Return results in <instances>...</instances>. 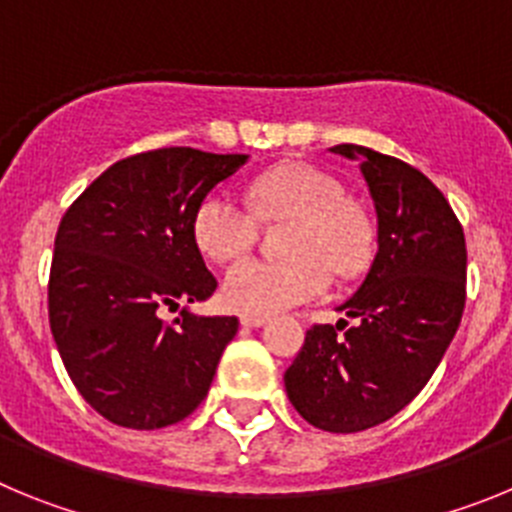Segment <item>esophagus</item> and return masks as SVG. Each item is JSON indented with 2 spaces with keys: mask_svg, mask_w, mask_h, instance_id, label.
<instances>
[{
  "mask_svg": "<svg viewBox=\"0 0 512 512\" xmlns=\"http://www.w3.org/2000/svg\"><path fill=\"white\" fill-rule=\"evenodd\" d=\"M266 320H269L266 315H241V325H246V328H261Z\"/></svg>",
  "mask_w": 512,
  "mask_h": 512,
  "instance_id": "1",
  "label": "esophagus"
}]
</instances>
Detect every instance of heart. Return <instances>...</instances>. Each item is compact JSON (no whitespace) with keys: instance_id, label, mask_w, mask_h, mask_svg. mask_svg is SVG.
<instances>
[{"instance_id":"1","label":"heart","mask_w":512,"mask_h":512,"mask_svg":"<svg viewBox=\"0 0 512 512\" xmlns=\"http://www.w3.org/2000/svg\"><path fill=\"white\" fill-rule=\"evenodd\" d=\"M251 205L266 220H289L284 259H243L223 277V302L235 312L269 315L320 300L330 271L356 277L372 253V225L346 200L336 176L307 164L266 171L251 184ZM194 241L212 261L238 259L256 241V220L228 192H210L192 220Z\"/></svg>"}]
</instances>
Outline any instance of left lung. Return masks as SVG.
Segmentation results:
<instances>
[{"mask_svg": "<svg viewBox=\"0 0 512 512\" xmlns=\"http://www.w3.org/2000/svg\"><path fill=\"white\" fill-rule=\"evenodd\" d=\"M330 151L361 158L377 256L338 307L359 323L312 325L284 387L310 425L359 433L400 413L441 364L467 300V243L449 200L415 166L351 143Z\"/></svg>", "mask_w": 512, "mask_h": 512, "instance_id": "8db88e82", "label": "left lung"}]
</instances>
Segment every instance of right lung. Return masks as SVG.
<instances>
[{
    "instance_id": "1",
    "label": "right lung",
    "mask_w": 512,
    "mask_h": 512,
    "mask_svg": "<svg viewBox=\"0 0 512 512\" xmlns=\"http://www.w3.org/2000/svg\"><path fill=\"white\" fill-rule=\"evenodd\" d=\"M243 153L158 148L99 174L61 217L48 279L58 354L81 397L122 428L194 413L238 318L161 310L217 289L192 233L194 210L246 164Z\"/></svg>"
}]
</instances>
